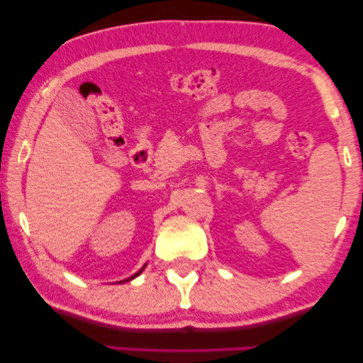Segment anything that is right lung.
<instances>
[{
	"label": "right lung",
	"mask_w": 363,
	"mask_h": 363,
	"mask_svg": "<svg viewBox=\"0 0 363 363\" xmlns=\"http://www.w3.org/2000/svg\"><path fill=\"white\" fill-rule=\"evenodd\" d=\"M140 272H142V271H138V272H137V274H135V276H138V274H140ZM135 276H132V277H130V279H133V277H135Z\"/></svg>",
	"instance_id": "right-lung-1"
}]
</instances>
